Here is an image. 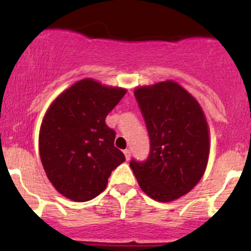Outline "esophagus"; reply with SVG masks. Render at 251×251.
I'll list each match as a JSON object with an SVG mask.
<instances>
[{"label":"esophagus","instance_id":"obj_1","mask_svg":"<svg viewBox=\"0 0 251 251\" xmlns=\"http://www.w3.org/2000/svg\"><path fill=\"white\" fill-rule=\"evenodd\" d=\"M124 154H125L126 160H130V158H131V151H130V149H125V151H124Z\"/></svg>","mask_w":251,"mask_h":251}]
</instances>
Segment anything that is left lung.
Listing matches in <instances>:
<instances>
[{
  "label": "left lung",
  "mask_w": 251,
  "mask_h": 251,
  "mask_svg": "<svg viewBox=\"0 0 251 251\" xmlns=\"http://www.w3.org/2000/svg\"><path fill=\"white\" fill-rule=\"evenodd\" d=\"M151 138L144 163L130 166L141 189L161 203L191 192L203 177L210 153L206 118L198 100L173 80L135 88Z\"/></svg>",
  "instance_id": "8db88e82"
}]
</instances>
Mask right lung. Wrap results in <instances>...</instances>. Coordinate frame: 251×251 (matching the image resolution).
Returning <instances> with one entry per match:
<instances>
[{"label": "right lung", "mask_w": 251, "mask_h": 251, "mask_svg": "<svg viewBox=\"0 0 251 251\" xmlns=\"http://www.w3.org/2000/svg\"><path fill=\"white\" fill-rule=\"evenodd\" d=\"M125 93L126 88L87 77L60 93L47 109L40 127V158L50 182L65 198H96L111 171L125 161L114 147L115 131L105 124Z\"/></svg>", "instance_id": "add662e5"}]
</instances>
